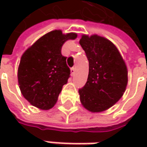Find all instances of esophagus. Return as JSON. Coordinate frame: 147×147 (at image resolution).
<instances>
[{"mask_svg": "<svg viewBox=\"0 0 147 147\" xmlns=\"http://www.w3.org/2000/svg\"><path fill=\"white\" fill-rule=\"evenodd\" d=\"M74 74H75V68L74 67H72L71 68V74H72V76L74 75Z\"/></svg>", "mask_w": 147, "mask_h": 147, "instance_id": "esophagus-1", "label": "esophagus"}]
</instances>
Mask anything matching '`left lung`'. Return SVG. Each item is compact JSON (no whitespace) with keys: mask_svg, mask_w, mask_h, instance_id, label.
Instances as JSON below:
<instances>
[{"mask_svg":"<svg viewBox=\"0 0 147 147\" xmlns=\"http://www.w3.org/2000/svg\"><path fill=\"white\" fill-rule=\"evenodd\" d=\"M79 43L89 62L88 81L78 90L80 100L89 111L107 110L125 91L127 67L115 46L104 37L83 35Z\"/></svg>","mask_w":147,"mask_h":147,"instance_id":"left-lung-1","label":"left lung"}]
</instances>
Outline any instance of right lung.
Listing matches in <instances>:
<instances>
[{"instance_id":"right-lung-1","label":"right lung","mask_w":147,"mask_h":147,"mask_svg":"<svg viewBox=\"0 0 147 147\" xmlns=\"http://www.w3.org/2000/svg\"><path fill=\"white\" fill-rule=\"evenodd\" d=\"M76 33L50 32L28 49L20 59L18 80L21 92L30 104L49 110L57 101L62 87L70 77V69L61 54L65 41L75 39Z\"/></svg>"}]
</instances>
